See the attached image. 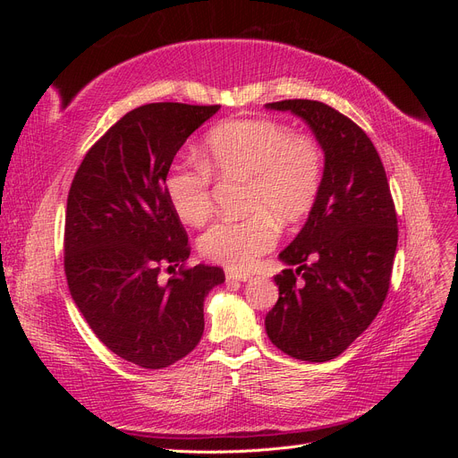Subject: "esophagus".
Returning a JSON list of instances; mask_svg holds the SVG:
<instances>
[{"label": "esophagus", "mask_w": 458, "mask_h": 458, "mask_svg": "<svg viewBox=\"0 0 458 458\" xmlns=\"http://www.w3.org/2000/svg\"><path fill=\"white\" fill-rule=\"evenodd\" d=\"M225 276H227V281H241V283H246V281L252 279V276L248 273H237V271H231V269L225 271Z\"/></svg>", "instance_id": "obj_1"}]
</instances>
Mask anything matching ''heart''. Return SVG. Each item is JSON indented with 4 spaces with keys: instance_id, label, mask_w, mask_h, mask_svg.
Segmentation results:
<instances>
[{
    "instance_id": "obj_1",
    "label": "heart",
    "mask_w": 458,
    "mask_h": 458,
    "mask_svg": "<svg viewBox=\"0 0 458 458\" xmlns=\"http://www.w3.org/2000/svg\"><path fill=\"white\" fill-rule=\"evenodd\" d=\"M200 162L177 165L165 177V197L177 217L200 225L212 214V174L246 182L242 219H221L199 239L200 254L231 271H244L317 202L325 152L311 135L275 120H233L206 135Z\"/></svg>"
}]
</instances>
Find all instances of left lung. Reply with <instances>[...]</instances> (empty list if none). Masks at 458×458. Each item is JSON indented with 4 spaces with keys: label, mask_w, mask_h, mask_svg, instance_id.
Returning a JSON list of instances; mask_svg holds the SVG:
<instances>
[{
    "label": "left lung",
    "mask_w": 458,
    "mask_h": 458,
    "mask_svg": "<svg viewBox=\"0 0 458 458\" xmlns=\"http://www.w3.org/2000/svg\"><path fill=\"white\" fill-rule=\"evenodd\" d=\"M266 106L300 116L325 152L321 192L279 254L288 267L275 276L279 300L266 330L286 355L325 363L363 335L382 308L397 248L395 208L378 152L355 122L310 99Z\"/></svg>",
    "instance_id": "obj_1"
}]
</instances>
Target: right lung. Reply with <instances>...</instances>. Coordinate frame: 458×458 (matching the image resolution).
<instances>
[{"mask_svg": "<svg viewBox=\"0 0 458 458\" xmlns=\"http://www.w3.org/2000/svg\"><path fill=\"white\" fill-rule=\"evenodd\" d=\"M219 105L150 103L122 116L81 160L66 200L64 273L71 296L106 348L143 369H164L197 348L204 298L221 267H185L187 233L165 197V177L187 137ZM162 267L174 270L159 281Z\"/></svg>", "mask_w": 458, "mask_h": 458, "instance_id": "add662e5", "label": "right lung"}]
</instances>
